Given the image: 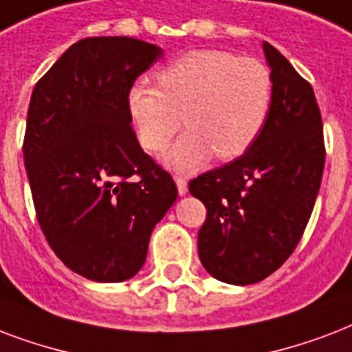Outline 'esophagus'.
<instances>
[{
	"mask_svg": "<svg viewBox=\"0 0 352 352\" xmlns=\"http://www.w3.org/2000/svg\"><path fill=\"white\" fill-rule=\"evenodd\" d=\"M176 185H178L179 195H187V179H185L184 176H176Z\"/></svg>",
	"mask_w": 352,
	"mask_h": 352,
	"instance_id": "1",
	"label": "esophagus"
}]
</instances>
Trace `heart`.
<instances>
[{"label":"heart","mask_w":352,"mask_h":352,"mask_svg":"<svg viewBox=\"0 0 352 352\" xmlns=\"http://www.w3.org/2000/svg\"><path fill=\"white\" fill-rule=\"evenodd\" d=\"M157 86L133 84L128 111L143 148L160 152L184 124L189 130L167 152L178 170L213 156L231 162L246 154L263 132L274 100V78L253 56L222 49L182 54L157 72Z\"/></svg>","instance_id":"1"}]
</instances>
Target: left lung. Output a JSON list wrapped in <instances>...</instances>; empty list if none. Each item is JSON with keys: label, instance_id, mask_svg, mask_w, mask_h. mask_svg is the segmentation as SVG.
Here are the masks:
<instances>
[{"label": "left lung", "instance_id": "left-lung-1", "mask_svg": "<svg viewBox=\"0 0 352 352\" xmlns=\"http://www.w3.org/2000/svg\"><path fill=\"white\" fill-rule=\"evenodd\" d=\"M274 78L268 121L235 162L190 179L207 217L198 231L204 268L230 285L274 274L303 236L325 167L314 89L283 54L263 43Z\"/></svg>", "mask_w": 352, "mask_h": 352}]
</instances>
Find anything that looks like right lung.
I'll return each mask as SVG.
<instances>
[{
    "label": "right lung",
    "instance_id": "1",
    "mask_svg": "<svg viewBox=\"0 0 352 352\" xmlns=\"http://www.w3.org/2000/svg\"><path fill=\"white\" fill-rule=\"evenodd\" d=\"M162 54L135 38H84L32 89L23 162L38 224L56 257L89 280L138 274L178 196L128 111L135 78Z\"/></svg>",
    "mask_w": 352,
    "mask_h": 352
}]
</instances>
